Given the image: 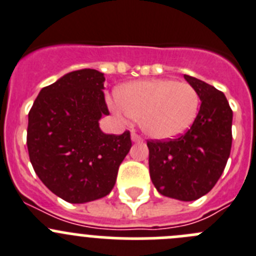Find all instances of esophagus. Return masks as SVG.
Wrapping results in <instances>:
<instances>
[{
    "label": "esophagus",
    "instance_id": "obj_1",
    "mask_svg": "<svg viewBox=\"0 0 256 256\" xmlns=\"http://www.w3.org/2000/svg\"><path fill=\"white\" fill-rule=\"evenodd\" d=\"M130 138H132V142H134V143L142 142V138H140L138 134H136L134 132H132V134H130Z\"/></svg>",
    "mask_w": 256,
    "mask_h": 256
}]
</instances>
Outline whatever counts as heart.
<instances>
[{
	"label": "heart",
	"instance_id": "1",
	"mask_svg": "<svg viewBox=\"0 0 256 256\" xmlns=\"http://www.w3.org/2000/svg\"><path fill=\"white\" fill-rule=\"evenodd\" d=\"M116 98L113 108L122 116L138 119L142 132L157 140L181 136L198 113L196 89L174 79L126 82L116 89Z\"/></svg>",
	"mask_w": 256,
	"mask_h": 256
}]
</instances>
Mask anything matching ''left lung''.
I'll use <instances>...</instances> for the list:
<instances>
[{"label": "left lung", "mask_w": 256, "mask_h": 256, "mask_svg": "<svg viewBox=\"0 0 256 256\" xmlns=\"http://www.w3.org/2000/svg\"><path fill=\"white\" fill-rule=\"evenodd\" d=\"M201 100L191 128L172 140H150V174L160 194L194 201L211 191L222 174L231 150V110L215 86L184 75Z\"/></svg>", "instance_id": "obj_1"}]
</instances>
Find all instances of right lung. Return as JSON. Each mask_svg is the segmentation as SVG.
<instances>
[{
	"label": "right lung",
	"mask_w": 256,
	"mask_h": 256,
	"mask_svg": "<svg viewBox=\"0 0 256 256\" xmlns=\"http://www.w3.org/2000/svg\"><path fill=\"white\" fill-rule=\"evenodd\" d=\"M103 72L65 74L42 88L28 113V150L38 178L70 204H85L110 194L120 163L132 147L128 130L102 132L109 116Z\"/></svg>",
	"instance_id": "add662e5"
}]
</instances>
